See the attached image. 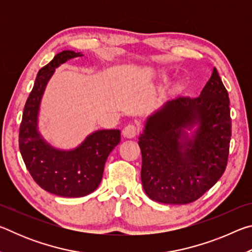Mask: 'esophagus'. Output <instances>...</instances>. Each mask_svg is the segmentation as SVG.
I'll return each mask as SVG.
<instances>
[{"mask_svg":"<svg viewBox=\"0 0 252 252\" xmlns=\"http://www.w3.org/2000/svg\"><path fill=\"white\" fill-rule=\"evenodd\" d=\"M138 133H139V126L136 125H133V123L126 126L125 129H123V131H122L123 136L127 139L134 138V136Z\"/></svg>","mask_w":252,"mask_h":252,"instance_id":"34e87169","label":"esophagus"}]
</instances>
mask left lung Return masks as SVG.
Returning a JSON list of instances; mask_svg holds the SVG:
<instances>
[{"label":"left lung","mask_w":252,"mask_h":252,"mask_svg":"<svg viewBox=\"0 0 252 252\" xmlns=\"http://www.w3.org/2000/svg\"><path fill=\"white\" fill-rule=\"evenodd\" d=\"M230 139L229 95L213 67L199 96H178L148 117L139 136L144 192L167 204L198 200L223 174Z\"/></svg>","instance_id":"1"}]
</instances>
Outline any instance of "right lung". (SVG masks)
Masks as SVG:
<instances>
[{"label": "right lung", "instance_id": "1", "mask_svg": "<svg viewBox=\"0 0 252 252\" xmlns=\"http://www.w3.org/2000/svg\"><path fill=\"white\" fill-rule=\"evenodd\" d=\"M82 53L65 50L42 67L24 106L19 147L30 174L42 189L60 197L79 198L93 192L102 180L105 161L121 140V131L96 130L78 147L61 150L39 131V112L46 84L55 69Z\"/></svg>", "mask_w": 252, "mask_h": 252}]
</instances>
